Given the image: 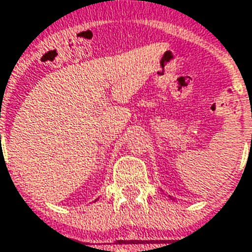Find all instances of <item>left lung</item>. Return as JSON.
<instances>
[{"instance_id": "1", "label": "left lung", "mask_w": 252, "mask_h": 252, "mask_svg": "<svg viewBox=\"0 0 252 252\" xmlns=\"http://www.w3.org/2000/svg\"><path fill=\"white\" fill-rule=\"evenodd\" d=\"M169 197H170V199H173V197H172V196H169ZM174 200V199H173Z\"/></svg>"}]
</instances>
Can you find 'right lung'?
I'll return each mask as SVG.
<instances>
[{
	"instance_id": "right-lung-1",
	"label": "right lung",
	"mask_w": 252,
	"mask_h": 252,
	"mask_svg": "<svg viewBox=\"0 0 252 252\" xmlns=\"http://www.w3.org/2000/svg\"><path fill=\"white\" fill-rule=\"evenodd\" d=\"M96 200H98V199H96ZM96 200H95V201H96Z\"/></svg>"
}]
</instances>
